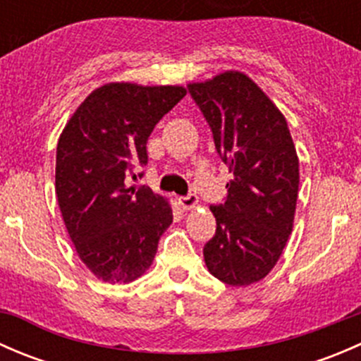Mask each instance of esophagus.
I'll list each match as a JSON object with an SVG mask.
<instances>
[{
    "mask_svg": "<svg viewBox=\"0 0 361 361\" xmlns=\"http://www.w3.org/2000/svg\"><path fill=\"white\" fill-rule=\"evenodd\" d=\"M178 202H180V206L183 207V209H192V207L197 206L199 199L195 194H188V195H181V197L178 199Z\"/></svg>",
    "mask_w": 361,
    "mask_h": 361,
    "instance_id": "obj_1",
    "label": "esophagus"
}]
</instances>
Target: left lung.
Masks as SVG:
<instances>
[{"instance_id": "obj_1", "label": "left lung", "mask_w": 361, "mask_h": 361, "mask_svg": "<svg viewBox=\"0 0 361 361\" xmlns=\"http://www.w3.org/2000/svg\"><path fill=\"white\" fill-rule=\"evenodd\" d=\"M188 94L232 174L224 201L211 206L216 232L204 245V260L220 281L251 285L271 272L293 227L298 159L288 123L243 73L190 83Z\"/></svg>"}]
</instances>
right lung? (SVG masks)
Here are the masks:
<instances>
[{"label": "right lung", "mask_w": 361, "mask_h": 361, "mask_svg": "<svg viewBox=\"0 0 361 361\" xmlns=\"http://www.w3.org/2000/svg\"><path fill=\"white\" fill-rule=\"evenodd\" d=\"M185 94L183 87L108 83L80 104L61 134L57 201L76 253L103 281L140 278L173 221L166 199L127 181L148 164L152 130Z\"/></svg>", "instance_id": "1"}]
</instances>
